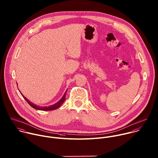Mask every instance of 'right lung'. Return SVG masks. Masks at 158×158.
Segmentation results:
<instances>
[{"instance_id":"right-lung-1","label":"right lung","mask_w":158,"mask_h":158,"mask_svg":"<svg viewBox=\"0 0 158 158\" xmlns=\"http://www.w3.org/2000/svg\"><path fill=\"white\" fill-rule=\"evenodd\" d=\"M17 85H18V84H17ZM67 90H68V89H67ZM66 92H67V90H66V92H64V94L63 96L62 97V98H61L58 102H56V103H55L54 105H50V106H37V105L34 104L33 103L31 102H30L27 98H26L20 92H20V94H21V95L23 96V97L25 99V100H26V101L29 103V105L31 107H32L33 108H34V109H35V110H37L51 111V110H56V109L58 108L63 103V102H64V100H65V97H66Z\"/></svg>"}]
</instances>
